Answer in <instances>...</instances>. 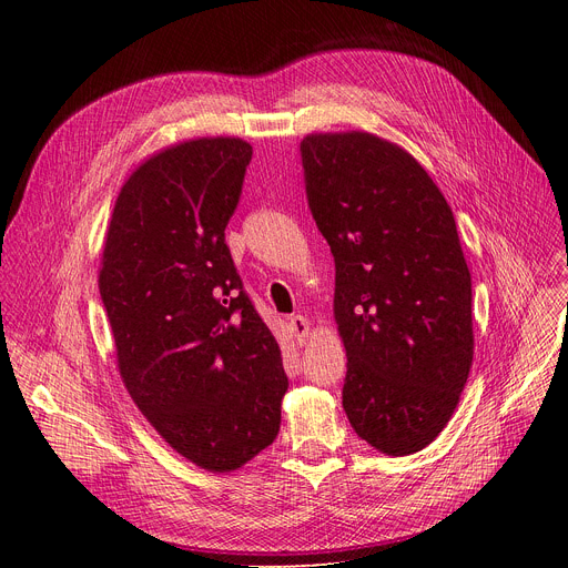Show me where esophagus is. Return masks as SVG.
Segmentation results:
<instances>
[{
    "mask_svg": "<svg viewBox=\"0 0 568 568\" xmlns=\"http://www.w3.org/2000/svg\"><path fill=\"white\" fill-rule=\"evenodd\" d=\"M290 332H292L296 345H304L306 338L311 336V322H308V317H304V315H292V317H290Z\"/></svg>",
    "mask_w": 568,
    "mask_h": 568,
    "instance_id": "34e87169",
    "label": "esophagus"
}]
</instances>
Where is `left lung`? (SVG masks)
Instances as JSON below:
<instances>
[{
	"label": "left lung",
	"mask_w": 568,
	"mask_h": 568,
	"mask_svg": "<svg viewBox=\"0 0 568 568\" xmlns=\"http://www.w3.org/2000/svg\"><path fill=\"white\" fill-rule=\"evenodd\" d=\"M313 219L336 262L347 354L343 409L384 456L422 452L449 424L471 368V276L449 202L392 140H302Z\"/></svg>",
	"instance_id": "1"
}]
</instances>
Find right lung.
Returning <instances> with one entry per match:
<instances>
[{
	"mask_svg": "<svg viewBox=\"0 0 568 568\" xmlns=\"http://www.w3.org/2000/svg\"><path fill=\"white\" fill-rule=\"evenodd\" d=\"M251 156L246 140L216 135L144 159L119 189L99 266L126 392L179 456L214 474L276 439L287 392L225 244Z\"/></svg>",
	"mask_w": 568,
	"mask_h": 568,
	"instance_id": "obj_1",
	"label": "right lung"
}]
</instances>
